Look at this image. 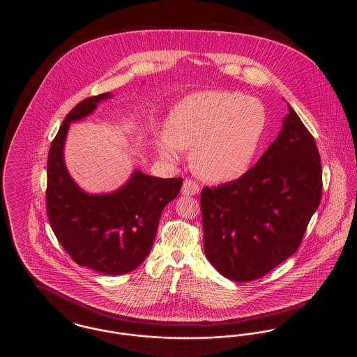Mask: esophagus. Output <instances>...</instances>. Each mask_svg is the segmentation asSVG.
Instances as JSON below:
<instances>
[{"mask_svg": "<svg viewBox=\"0 0 357 357\" xmlns=\"http://www.w3.org/2000/svg\"><path fill=\"white\" fill-rule=\"evenodd\" d=\"M199 185L195 182V181H192V179H186L185 182H183V186H182V194L183 195H195V194H198L199 192Z\"/></svg>", "mask_w": 357, "mask_h": 357, "instance_id": "esophagus-1", "label": "esophagus"}]
</instances>
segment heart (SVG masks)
Returning a JSON list of instances; mask_svg holds the SVG:
<instances>
[{"mask_svg":"<svg viewBox=\"0 0 357 357\" xmlns=\"http://www.w3.org/2000/svg\"><path fill=\"white\" fill-rule=\"evenodd\" d=\"M265 108L253 98L230 91H204L186 96L171 112L167 134L158 150L176 160L191 150V163L206 179L223 182L249 169L265 128Z\"/></svg>","mask_w":357,"mask_h":357,"instance_id":"heart-1","label":"heart"}]
</instances>
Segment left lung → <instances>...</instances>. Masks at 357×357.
I'll use <instances>...</instances> for the list:
<instances>
[{
	"label": "left lung",
	"instance_id": "8db88e82",
	"mask_svg": "<svg viewBox=\"0 0 357 357\" xmlns=\"http://www.w3.org/2000/svg\"><path fill=\"white\" fill-rule=\"evenodd\" d=\"M288 109L281 132L255 166L201 192L204 255L237 282L261 278L294 255L321 201L316 140Z\"/></svg>",
	"mask_w": 357,
	"mask_h": 357
}]
</instances>
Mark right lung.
Here are the masks:
<instances>
[{
    "instance_id": "obj_1",
    "label": "right lung",
    "mask_w": 357,
    "mask_h": 357,
    "mask_svg": "<svg viewBox=\"0 0 357 357\" xmlns=\"http://www.w3.org/2000/svg\"><path fill=\"white\" fill-rule=\"evenodd\" d=\"M105 92L86 98L69 111L48 153L47 213L54 233L72 259L102 274L132 272L150 253L166 204L176 198L182 178H156L135 171L115 192L91 195L77 186L64 163L69 123L92 114Z\"/></svg>"
}]
</instances>
